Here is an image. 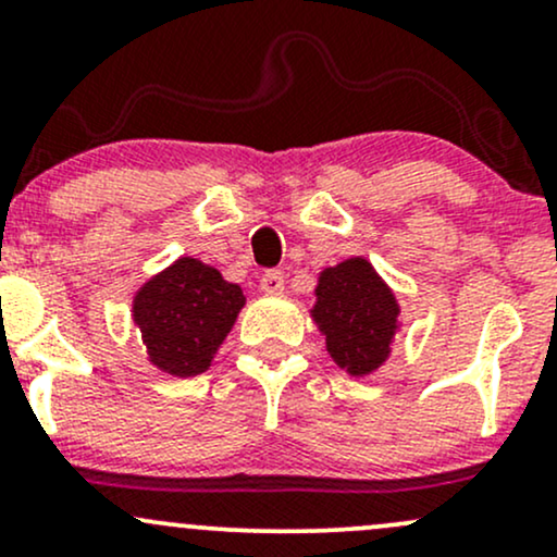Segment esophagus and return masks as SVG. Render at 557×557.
Segmentation results:
<instances>
[{"mask_svg": "<svg viewBox=\"0 0 557 557\" xmlns=\"http://www.w3.org/2000/svg\"><path fill=\"white\" fill-rule=\"evenodd\" d=\"M259 285L264 293H280L285 287V274L280 270H267L264 274H261Z\"/></svg>", "mask_w": 557, "mask_h": 557, "instance_id": "34e87169", "label": "esophagus"}]
</instances>
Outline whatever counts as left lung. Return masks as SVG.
<instances>
[{
  "label": "left lung",
  "mask_w": 557,
  "mask_h": 557,
  "mask_svg": "<svg viewBox=\"0 0 557 557\" xmlns=\"http://www.w3.org/2000/svg\"><path fill=\"white\" fill-rule=\"evenodd\" d=\"M398 304L367 259H348L319 274L311 317L327 335L337 367L363 376L382 367L398 330Z\"/></svg>",
  "instance_id": "obj_1"
}]
</instances>
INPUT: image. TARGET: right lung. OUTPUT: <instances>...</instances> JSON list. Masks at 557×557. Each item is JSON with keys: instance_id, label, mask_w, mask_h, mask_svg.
I'll return each instance as SVG.
<instances>
[{"instance_id": "add662e5", "label": "right lung", "mask_w": 557, "mask_h": 557, "mask_svg": "<svg viewBox=\"0 0 557 557\" xmlns=\"http://www.w3.org/2000/svg\"><path fill=\"white\" fill-rule=\"evenodd\" d=\"M246 304L238 285L214 267L183 257L157 274L133 300V319L144 332L149 359L175 376L207 372Z\"/></svg>"}]
</instances>
